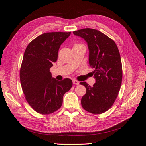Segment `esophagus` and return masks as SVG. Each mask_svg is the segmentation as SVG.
<instances>
[{
  "label": "esophagus",
  "instance_id": "esophagus-1",
  "mask_svg": "<svg viewBox=\"0 0 146 146\" xmlns=\"http://www.w3.org/2000/svg\"><path fill=\"white\" fill-rule=\"evenodd\" d=\"M72 83L74 85H79V82L77 80H74V79H73L72 80Z\"/></svg>",
  "mask_w": 146,
  "mask_h": 146
}]
</instances>
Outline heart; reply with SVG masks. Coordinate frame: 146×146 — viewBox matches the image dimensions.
Masks as SVG:
<instances>
[{"instance_id":"1","label":"heart","mask_w":146,"mask_h":146,"mask_svg":"<svg viewBox=\"0 0 146 146\" xmlns=\"http://www.w3.org/2000/svg\"><path fill=\"white\" fill-rule=\"evenodd\" d=\"M79 45H80V44H76L75 46H79Z\"/></svg>"}]
</instances>
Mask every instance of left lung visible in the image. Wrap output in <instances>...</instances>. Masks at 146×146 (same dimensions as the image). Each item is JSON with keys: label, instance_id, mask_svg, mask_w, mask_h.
<instances>
[{"label": "left lung", "instance_id": "1", "mask_svg": "<svg viewBox=\"0 0 146 146\" xmlns=\"http://www.w3.org/2000/svg\"><path fill=\"white\" fill-rule=\"evenodd\" d=\"M73 33L87 42L90 66L94 69L93 86L80 83L86 89L82 106L90 113H104L111 107L121 86L122 67L117 46L113 39L96 29H83Z\"/></svg>", "mask_w": 146, "mask_h": 146}]
</instances>
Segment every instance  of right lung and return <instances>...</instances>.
I'll use <instances>...</instances> for the list:
<instances>
[{
	"label": "right lung",
	"mask_w": 146,
	"mask_h": 146,
	"mask_svg": "<svg viewBox=\"0 0 146 146\" xmlns=\"http://www.w3.org/2000/svg\"><path fill=\"white\" fill-rule=\"evenodd\" d=\"M71 32L44 33L31 41L25 50L20 81L26 100L37 113L49 114L63 103L64 94L72 86L69 78H53L50 69L58 59L62 43Z\"/></svg>",
	"instance_id": "add662e5"
}]
</instances>
